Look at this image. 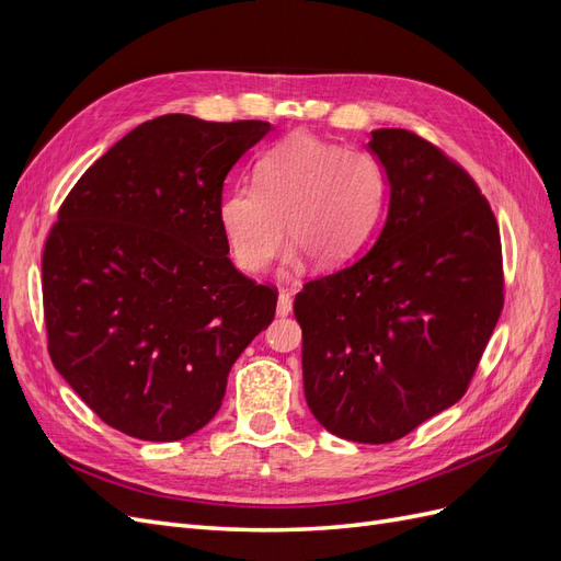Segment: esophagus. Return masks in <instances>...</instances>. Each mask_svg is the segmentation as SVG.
Masks as SVG:
<instances>
[{"label": "esophagus", "mask_w": 561, "mask_h": 561, "mask_svg": "<svg viewBox=\"0 0 561 561\" xmlns=\"http://www.w3.org/2000/svg\"><path fill=\"white\" fill-rule=\"evenodd\" d=\"M290 311H293V295L290 293H280L278 295V304H276V316L285 318V316H290Z\"/></svg>", "instance_id": "esophagus-1"}]
</instances>
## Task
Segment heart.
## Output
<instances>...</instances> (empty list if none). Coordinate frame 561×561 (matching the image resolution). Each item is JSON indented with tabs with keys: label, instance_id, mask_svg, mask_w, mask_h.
Listing matches in <instances>:
<instances>
[{
	"label": "heart",
	"instance_id": "heart-1",
	"mask_svg": "<svg viewBox=\"0 0 561 561\" xmlns=\"http://www.w3.org/2000/svg\"><path fill=\"white\" fill-rule=\"evenodd\" d=\"M252 175L254 186L236 184L219 203L227 248L248 274L274 262L285 231L313 264H342L367 243L383 210L381 163L309 133L264 151Z\"/></svg>",
	"mask_w": 561,
	"mask_h": 561
}]
</instances>
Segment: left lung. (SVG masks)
<instances>
[{"instance_id":"8db88e82","label":"left lung","mask_w":561,"mask_h":561,"mask_svg":"<svg viewBox=\"0 0 561 561\" xmlns=\"http://www.w3.org/2000/svg\"><path fill=\"white\" fill-rule=\"evenodd\" d=\"M386 175L379 239L304 285V396L322 428L400 439L463 398L503 309L496 217L470 175L402 128L371 130Z\"/></svg>"}]
</instances>
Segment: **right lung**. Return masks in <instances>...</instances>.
Listing matches in <instances>:
<instances>
[{
  "label": "right lung",
  "instance_id": "add662e5",
  "mask_svg": "<svg viewBox=\"0 0 561 561\" xmlns=\"http://www.w3.org/2000/svg\"><path fill=\"white\" fill-rule=\"evenodd\" d=\"M271 130L165 114L75 184L42 257L48 353L107 426L149 443L201 431L278 295L227 257L225 178Z\"/></svg>",
  "mask_w": 561,
  "mask_h": 561
}]
</instances>
